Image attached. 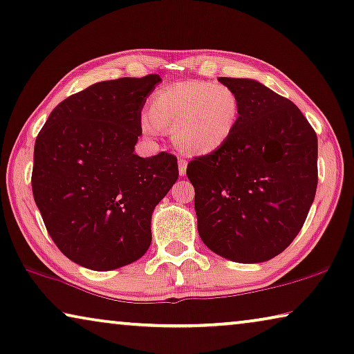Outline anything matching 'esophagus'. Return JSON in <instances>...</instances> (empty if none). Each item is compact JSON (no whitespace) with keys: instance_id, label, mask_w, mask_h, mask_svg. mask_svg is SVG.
Masks as SVG:
<instances>
[{"instance_id":"esophagus-1","label":"esophagus","mask_w":354,"mask_h":354,"mask_svg":"<svg viewBox=\"0 0 354 354\" xmlns=\"http://www.w3.org/2000/svg\"><path fill=\"white\" fill-rule=\"evenodd\" d=\"M178 165H179V175H181V176L186 175L187 160H186V159H179V160H178Z\"/></svg>"}]
</instances>
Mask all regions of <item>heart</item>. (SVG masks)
<instances>
[{"instance_id": "1", "label": "heart", "mask_w": 354, "mask_h": 354, "mask_svg": "<svg viewBox=\"0 0 354 354\" xmlns=\"http://www.w3.org/2000/svg\"><path fill=\"white\" fill-rule=\"evenodd\" d=\"M240 119V98L221 82L189 81L157 91L147 104L141 127L154 136L171 130L175 145L189 154L219 149L235 133Z\"/></svg>"}]
</instances>
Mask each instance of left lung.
Returning <instances> with one entry per match:
<instances>
[{
	"mask_svg": "<svg viewBox=\"0 0 354 354\" xmlns=\"http://www.w3.org/2000/svg\"><path fill=\"white\" fill-rule=\"evenodd\" d=\"M240 98L227 143L187 165L198 235L234 262L278 256L302 229L318 186V138L291 100L252 79L219 77Z\"/></svg>",
	"mask_w": 354,
	"mask_h": 354,
	"instance_id": "left-lung-1",
	"label": "left lung"
}]
</instances>
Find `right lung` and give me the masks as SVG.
I'll use <instances>...</instances> for the list:
<instances>
[{"label":"right lung","mask_w":354,"mask_h":354,"mask_svg":"<svg viewBox=\"0 0 354 354\" xmlns=\"http://www.w3.org/2000/svg\"><path fill=\"white\" fill-rule=\"evenodd\" d=\"M160 81L147 75L93 84L57 104L36 138V207L57 248L91 270L145 254L152 211L178 179L173 154H133L141 109Z\"/></svg>","instance_id":"obj_1"}]
</instances>
